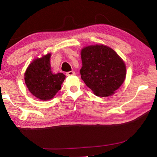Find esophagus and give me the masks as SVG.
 Masks as SVG:
<instances>
[{
	"instance_id": "obj_1",
	"label": "esophagus",
	"mask_w": 157,
	"mask_h": 157,
	"mask_svg": "<svg viewBox=\"0 0 157 157\" xmlns=\"http://www.w3.org/2000/svg\"><path fill=\"white\" fill-rule=\"evenodd\" d=\"M66 75L67 76H71L73 75H75V73L74 71H69V72H67L66 73Z\"/></svg>"
}]
</instances>
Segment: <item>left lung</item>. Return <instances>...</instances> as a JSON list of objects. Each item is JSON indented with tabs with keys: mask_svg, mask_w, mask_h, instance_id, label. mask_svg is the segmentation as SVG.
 I'll list each match as a JSON object with an SVG mask.
<instances>
[{
	"mask_svg": "<svg viewBox=\"0 0 157 157\" xmlns=\"http://www.w3.org/2000/svg\"><path fill=\"white\" fill-rule=\"evenodd\" d=\"M81 78L100 97L113 95L126 78V66L114 50L105 45H91L81 50Z\"/></svg>",
	"mask_w": 157,
	"mask_h": 157,
	"instance_id": "left-lung-1",
	"label": "left lung"
}]
</instances>
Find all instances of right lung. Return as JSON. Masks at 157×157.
Returning <instances> with one entry per match:
<instances>
[{
	"label": "right lung",
	"instance_id": "right-lung-1",
	"mask_svg": "<svg viewBox=\"0 0 157 157\" xmlns=\"http://www.w3.org/2000/svg\"><path fill=\"white\" fill-rule=\"evenodd\" d=\"M51 54L36 58L29 64L24 74L26 86L34 96L48 100L61 89L66 76L63 73H52L50 66Z\"/></svg>",
	"mask_w": 157,
	"mask_h": 157
}]
</instances>
